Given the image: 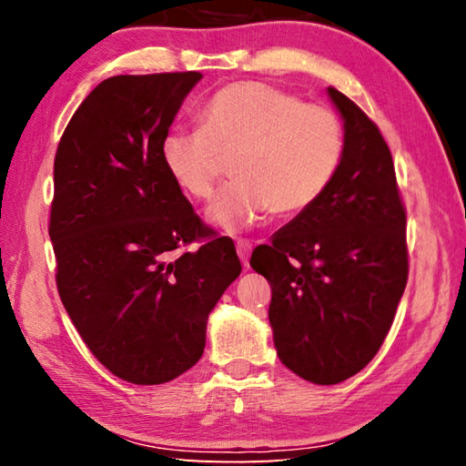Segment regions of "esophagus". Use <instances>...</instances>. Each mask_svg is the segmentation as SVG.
<instances>
[{
    "label": "esophagus",
    "mask_w": 466,
    "mask_h": 466,
    "mask_svg": "<svg viewBox=\"0 0 466 466\" xmlns=\"http://www.w3.org/2000/svg\"><path fill=\"white\" fill-rule=\"evenodd\" d=\"M250 250H252V244L248 240H238V242H236V252H238V257H240V261H242L244 267H248Z\"/></svg>",
    "instance_id": "obj_1"
}]
</instances>
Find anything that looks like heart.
I'll list each match as a JSON object with an SVG mask.
<instances>
[{"label":"heart","mask_w":466,"mask_h":466,"mask_svg":"<svg viewBox=\"0 0 466 466\" xmlns=\"http://www.w3.org/2000/svg\"><path fill=\"white\" fill-rule=\"evenodd\" d=\"M197 129H172L160 144L164 170L195 201H209L232 164L234 183L211 205L209 219L228 232L265 211L296 218L333 183L345 156L335 110L265 82H234L205 100Z\"/></svg>","instance_id":"heart-1"}]
</instances>
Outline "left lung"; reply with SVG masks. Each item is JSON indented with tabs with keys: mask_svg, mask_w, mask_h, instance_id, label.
Masks as SVG:
<instances>
[{
	"mask_svg": "<svg viewBox=\"0 0 466 466\" xmlns=\"http://www.w3.org/2000/svg\"><path fill=\"white\" fill-rule=\"evenodd\" d=\"M345 156L327 193L252 250L271 283L281 364L314 384L343 382L380 350L409 275L407 211L390 149L356 102L330 86Z\"/></svg>",
	"mask_w": 466,
	"mask_h": 466,
	"instance_id": "1",
	"label": "left lung"
}]
</instances>
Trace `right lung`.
Segmentation results:
<instances>
[{"label": "right lung", "mask_w": 466, "mask_h": 466, "mask_svg": "<svg viewBox=\"0 0 466 466\" xmlns=\"http://www.w3.org/2000/svg\"><path fill=\"white\" fill-rule=\"evenodd\" d=\"M199 80L108 77L77 106L55 154L59 298L94 358L133 384L175 380L199 361L209 312L242 271L232 238L201 222L160 160Z\"/></svg>", "instance_id": "1"}]
</instances>
